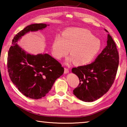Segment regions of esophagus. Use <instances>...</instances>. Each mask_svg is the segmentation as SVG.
Returning <instances> with one entry per match:
<instances>
[{
	"label": "esophagus",
	"mask_w": 127,
	"mask_h": 127,
	"mask_svg": "<svg viewBox=\"0 0 127 127\" xmlns=\"http://www.w3.org/2000/svg\"><path fill=\"white\" fill-rule=\"evenodd\" d=\"M68 72H69V69H68L66 68H64V73L67 74V73H68Z\"/></svg>",
	"instance_id": "34e87169"
}]
</instances>
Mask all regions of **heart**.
I'll list each match as a JSON object with an SVG mask.
<instances>
[{
    "label": "heart",
    "mask_w": 127,
    "mask_h": 127,
    "mask_svg": "<svg viewBox=\"0 0 127 127\" xmlns=\"http://www.w3.org/2000/svg\"><path fill=\"white\" fill-rule=\"evenodd\" d=\"M101 42L89 30L82 28H68L58 36L52 44V55L61 60L68 55L67 63L74 62L77 65L89 64L95 58L101 49Z\"/></svg>",
    "instance_id": "1"
}]
</instances>
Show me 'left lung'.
<instances>
[{
    "label": "left lung",
    "instance_id": "1",
    "mask_svg": "<svg viewBox=\"0 0 127 127\" xmlns=\"http://www.w3.org/2000/svg\"><path fill=\"white\" fill-rule=\"evenodd\" d=\"M105 31L107 32L105 30ZM119 65V54L115 42L107 35V45L94 62L72 68L79 79L73 94L83 101L98 99L109 91L114 83Z\"/></svg>",
    "mask_w": 127,
    "mask_h": 127
}]
</instances>
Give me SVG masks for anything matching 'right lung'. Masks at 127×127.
<instances>
[{
  "mask_svg": "<svg viewBox=\"0 0 127 127\" xmlns=\"http://www.w3.org/2000/svg\"><path fill=\"white\" fill-rule=\"evenodd\" d=\"M45 23L28 26L14 36L8 51L7 67L13 83L27 97L39 99L50 91L57 78L64 73V68L48 54L32 55L17 44L23 36L29 32L46 28Z\"/></svg>",
  "mask_w": 127,
  "mask_h": 127,
  "instance_id": "right-lung-1",
  "label": "right lung"
}]
</instances>
